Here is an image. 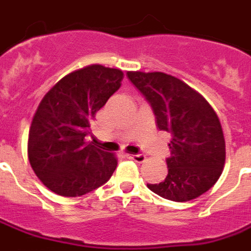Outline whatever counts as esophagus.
<instances>
[{
  "mask_svg": "<svg viewBox=\"0 0 251 251\" xmlns=\"http://www.w3.org/2000/svg\"><path fill=\"white\" fill-rule=\"evenodd\" d=\"M126 157L129 158V160L135 161V162H144L146 161V156L144 154H126Z\"/></svg>",
  "mask_w": 251,
  "mask_h": 251,
  "instance_id": "obj_1",
  "label": "esophagus"
}]
</instances>
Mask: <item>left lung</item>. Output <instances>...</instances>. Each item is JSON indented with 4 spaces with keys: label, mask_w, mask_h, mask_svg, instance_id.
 I'll use <instances>...</instances> for the list:
<instances>
[{
    "label": "left lung",
    "mask_w": 251,
    "mask_h": 251,
    "mask_svg": "<svg viewBox=\"0 0 251 251\" xmlns=\"http://www.w3.org/2000/svg\"><path fill=\"white\" fill-rule=\"evenodd\" d=\"M127 78L152 107L157 127L170 134L164 182L147 184L176 202L196 199L223 172L226 142L221 122L207 100L179 78L162 72H127Z\"/></svg>",
    "instance_id": "left-lung-1"
}]
</instances>
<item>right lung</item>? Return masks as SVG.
I'll use <instances>...</instances> for the list:
<instances>
[{"label": "right lung", "mask_w": 251, "mask_h": 251, "mask_svg": "<svg viewBox=\"0 0 251 251\" xmlns=\"http://www.w3.org/2000/svg\"><path fill=\"white\" fill-rule=\"evenodd\" d=\"M120 69L93 64L69 73L41 100L30 124L28 158L40 180L64 197L91 192L109 180L117 158L86 143L95 113L119 90Z\"/></svg>", "instance_id": "add662e5"}]
</instances>
